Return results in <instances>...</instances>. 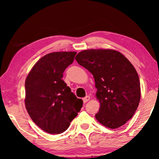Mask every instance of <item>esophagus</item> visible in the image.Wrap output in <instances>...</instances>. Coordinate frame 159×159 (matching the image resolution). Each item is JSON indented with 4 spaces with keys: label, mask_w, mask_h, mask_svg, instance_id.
Masks as SVG:
<instances>
[{
    "label": "esophagus",
    "mask_w": 159,
    "mask_h": 159,
    "mask_svg": "<svg viewBox=\"0 0 159 159\" xmlns=\"http://www.w3.org/2000/svg\"><path fill=\"white\" fill-rule=\"evenodd\" d=\"M90 97L89 96V95H87V96H85L84 98H82L84 103H87V102H88V101H90Z\"/></svg>",
    "instance_id": "obj_1"
}]
</instances>
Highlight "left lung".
<instances>
[{
  "label": "left lung",
  "instance_id": "1",
  "mask_svg": "<svg viewBox=\"0 0 159 159\" xmlns=\"http://www.w3.org/2000/svg\"><path fill=\"white\" fill-rule=\"evenodd\" d=\"M75 59L95 79V95L101 103L97 120L111 129L125 125L140 100V79L134 67L121 53L110 49L84 50Z\"/></svg>",
  "mask_w": 159,
  "mask_h": 159
}]
</instances>
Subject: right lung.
<instances>
[{"instance_id": "add662e5", "label": "right lung", "mask_w": 159, "mask_h": 159, "mask_svg": "<svg viewBox=\"0 0 159 159\" xmlns=\"http://www.w3.org/2000/svg\"><path fill=\"white\" fill-rule=\"evenodd\" d=\"M76 53L47 54L34 65L26 78V108L32 121L48 133L66 131L82 107V100L77 98L62 80Z\"/></svg>"}]
</instances>
